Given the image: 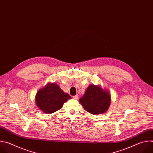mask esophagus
I'll use <instances>...</instances> for the list:
<instances>
[{"label":"esophagus","instance_id":"1","mask_svg":"<svg viewBox=\"0 0 153 153\" xmlns=\"http://www.w3.org/2000/svg\"><path fill=\"white\" fill-rule=\"evenodd\" d=\"M73 97V99H78V98H79V95H78V94H76V95L74 96Z\"/></svg>","mask_w":153,"mask_h":153}]
</instances>
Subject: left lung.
Listing matches in <instances>:
<instances>
[{"mask_svg":"<svg viewBox=\"0 0 153 153\" xmlns=\"http://www.w3.org/2000/svg\"><path fill=\"white\" fill-rule=\"evenodd\" d=\"M79 102L86 111L94 115L100 114L105 113L110 106L111 96L101 86L90 85Z\"/></svg>","mask_w":153,"mask_h":153,"instance_id":"left-lung-1","label":"left lung"}]
</instances>
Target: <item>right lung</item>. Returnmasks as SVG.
<instances>
[{"label":"right lung","instance_id":"obj_1","mask_svg":"<svg viewBox=\"0 0 153 153\" xmlns=\"http://www.w3.org/2000/svg\"><path fill=\"white\" fill-rule=\"evenodd\" d=\"M71 97L63 92L60 86L55 83H48L40 89L36 96L37 107L47 114H51L60 110L63 103Z\"/></svg>","mask_w":153,"mask_h":153}]
</instances>
